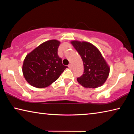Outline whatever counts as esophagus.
I'll use <instances>...</instances> for the list:
<instances>
[{
  "label": "esophagus",
  "mask_w": 134,
  "mask_h": 134,
  "mask_svg": "<svg viewBox=\"0 0 134 134\" xmlns=\"http://www.w3.org/2000/svg\"><path fill=\"white\" fill-rule=\"evenodd\" d=\"M69 67L70 68V69H72V65H71V64H69Z\"/></svg>",
  "instance_id": "esophagus-1"
}]
</instances>
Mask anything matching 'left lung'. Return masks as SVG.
I'll return each instance as SVG.
<instances>
[{
  "label": "left lung",
  "mask_w": 134,
  "mask_h": 134,
  "mask_svg": "<svg viewBox=\"0 0 134 134\" xmlns=\"http://www.w3.org/2000/svg\"><path fill=\"white\" fill-rule=\"evenodd\" d=\"M72 46L80 54L84 65L83 75L77 79L86 88H96L102 86L109 74L110 67L100 52L91 43L72 41Z\"/></svg>",
  "instance_id": "1"
}]
</instances>
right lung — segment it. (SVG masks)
I'll return each mask as SVG.
<instances>
[{"mask_svg": "<svg viewBox=\"0 0 134 134\" xmlns=\"http://www.w3.org/2000/svg\"><path fill=\"white\" fill-rule=\"evenodd\" d=\"M60 42L52 40L43 42L27 54L22 65L25 80L31 86L44 88L57 80L67 68L58 55Z\"/></svg>", "mask_w": 134, "mask_h": 134, "instance_id": "1", "label": "right lung"}]
</instances>
